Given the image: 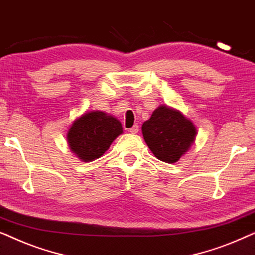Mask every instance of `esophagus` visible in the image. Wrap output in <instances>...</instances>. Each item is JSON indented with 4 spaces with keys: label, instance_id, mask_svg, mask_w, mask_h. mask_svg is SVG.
<instances>
[{
    "label": "esophagus",
    "instance_id": "1",
    "mask_svg": "<svg viewBox=\"0 0 255 255\" xmlns=\"http://www.w3.org/2000/svg\"><path fill=\"white\" fill-rule=\"evenodd\" d=\"M138 131H139V127L137 124L133 125V127H132L131 128H128V132H131V133H133V134L138 133Z\"/></svg>",
    "mask_w": 255,
    "mask_h": 255
}]
</instances>
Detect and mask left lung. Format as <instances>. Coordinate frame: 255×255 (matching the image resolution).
<instances>
[{
    "mask_svg": "<svg viewBox=\"0 0 255 255\" xmlns=\"http://www.w3.org/2000/svg\"><path fill=\"white\" fill-rule=\"evenodd\" d=\"M148 148L156 159L175 163L189 151L197 130L181 111L161 104L141 127Z\"/></svg>",
    "mask_w": 255,
    "mask_h": 255,
    "instance_id": "obj_1",
    "label": "left lung"
}]
</instances>
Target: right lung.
Wrapping results in <instances>:
<instances>
[{
  "label": "right lung",
  "instance_id": "add662e5",
  "mask_svg": "<svg viewBox=\"0 0 255 255\" xmlns=\"http://www.w3.org/2000/svg\"><path fill=\"white\" fill-rule=\"evenodd\" d=\"M123 133L121 122L100 110L87 111L73 122L67 132L72 153L83 162L102 156L118 135Z\"/></svg>",
  "mask_w": 255,
  "mask_h": 255
}]
</instances>
